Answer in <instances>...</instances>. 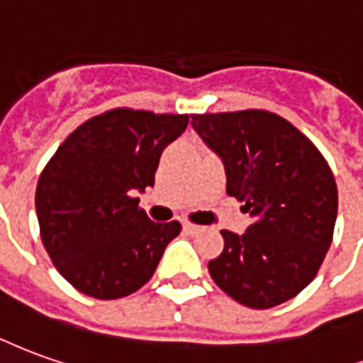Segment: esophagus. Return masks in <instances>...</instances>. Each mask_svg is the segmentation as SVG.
I'll return each instance as SVG.
<instances>
[{"mask_svg": "<svg viewBox=\"0 0 363 363\" xmlns=\"http://www.w3.org/2000/svg\"><path fill=\"white\" fill-rule=\"evenodd\" d=\"M182 228H184V233L189 234H196L201 230V226H196V224H191V223H184L182 224Z\"/></svg>", "mask_w": 363, "mask_h": 363, "instance_id": "obj_1", "label": "esophagus"}]
</instances>
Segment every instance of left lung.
<instances>
[{"mask_svg":"<svg viewBox=\"0 0 363 363\" xmlns=\"http://www.w3.org/2000/svg\"><path fill=\"white\" fill-rule=\"evenodd\" d=\"M192 129L223 159L226 192L252 216L244 234L223 230L208 262L216 286L266 310L314 280L334 236L337 189L326 159L292 123L270 111L191 115Z\"/></svg>","mask_w":363,"mask_h":363,"instance_id":"8db88e82","label":"left lung"}]
</instances>
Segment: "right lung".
<instances>
[{"label": "right lung", "mask_w": 363, "mask_h": 363, "mask_svg": "<svg viewBox=\"0 0 363 363\" xmlns=\"http://www.w3.org/2000/svg\"><path fill=\"white\" fill-rule=\"evenodd\" d=\"M189 115L113 109L85 121L39 177L41 240L59 274L79 292L115 300L145 286L181 224L152 223L135 191L155 184L162 150Z\"/></svg>", "instance_id": "add662e5"}]
</instances>
